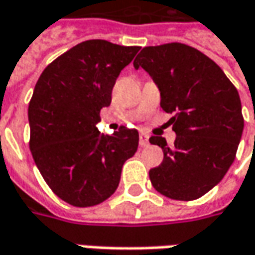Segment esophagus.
<instances>
[{"label":"esophagus","instance_id":"esophagus-1","mask_svg":"<svg viewBox=\"0 0 255 255\" xmlns=\"http://www.w3.org/2000/svg\"><path fill=\"white\" fill-rule=\"evenodd\" d=\"M148 145V135L145 132H141L139 134V147H147Z\"/></svg>","mask_w":255,"mask_h":255}]
</instances>
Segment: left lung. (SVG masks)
Masks as SVG:
<instances>
[{
	"instance_id": "obj_1",
	"label": "left lung",
	"mask_w": 255,
	"mask_h": 255,
	"mask_svg": "<svg viewBox=\"0 0 255 255\" xmlns=\"http://www.w3.org/2000/svg\"><path fill=\"white\" fill-rule=\"evenodd\" d=\"M148 72L172 114L174 145L152 135L164 160L149 170L152 187L162 195L191 201L220 183L236 158L244 129L237 88L203 52L180 42L142 48L134 68Z\"/></svg>"
}]
</instances>
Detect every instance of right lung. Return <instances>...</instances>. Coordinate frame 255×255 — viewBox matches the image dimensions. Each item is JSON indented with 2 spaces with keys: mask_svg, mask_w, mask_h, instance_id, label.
Instances as JSON below:
<instances>
[{
  "mask_svg": "<svg viewBox=\"0 0 255 255\" xmlns=\"http://www.w3.org/2000/svg\"><path fill=\"white\" fill-rule=\"evenodd\" d=\"M138 51L104 39L84 41L51 62L35 84L28 107L29 149L45 183L68 204L106 201L138 148L135 128L121 127L113 135L97 129L116 80Z\"/></svg>",
  "mask_w": 255,
  "mask_h": 255,
  "instance_id": "obj_1",
  "label": "right lung"
}]
</instances>
